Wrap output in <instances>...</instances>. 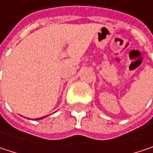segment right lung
Returning a JSON list of instances; mask_svg holds the SVG:
<instances>
[{
    "label": "right lung",
    "instance_id": "add662e5",
    "mask_svg": "<svg viewBox=\"0 0 153 153\" xmlns=\"http://www.w3.org/2000/svg\"><path fill=\"white\" fill-rule=\"evenodd\" d=\"M42 118H43V117H40V118H37V120H38V119H42Z\"/></svg>",
    "mask_w": 153,
    "mask_h": 153
}]
</instances>
